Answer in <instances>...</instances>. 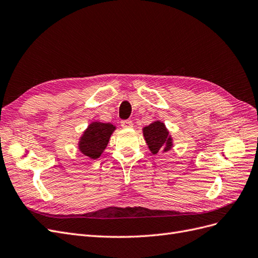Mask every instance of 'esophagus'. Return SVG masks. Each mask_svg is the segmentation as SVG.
Wrapping results in <instances>:
<instances>
[{
	"label": "esophagus",
	"instance_id": "obj_1",
	"mask_svg": "<svg viewBox=\"0 0 258 258\" xmlns=\"http://www.w3.org/2000/svg\"><path fill=\"white\" fill-rule=\"evenodd\" d=\"M120 124L122 128H131L132 126H134V122H132L130 119H124V120L120 121Z\"/></svg>",
	"mask_w": 258,
	"mask_h": 258
}]
</instances>
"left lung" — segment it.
Masks as SVG:
<instances>
[{
	"label": "left lung",
	"instance_id": "1",
	"mask_svg": "<svg viewBox=\"0 0 258 258\" xmlns=\"http://www.w3.org/2000/svg\"><path fill=\"white\" fill-rule=\"evenodd\" d=\"M143 135L151 152L157 154L161 151H168L172 146V139L165 124L160 121H155L143 129Z\"/></svg>",
	"mask_w": 258,
	"mask_h": 258
}]
</instances>
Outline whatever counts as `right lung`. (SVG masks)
Here are the masks:
<instances>
[{
    "label": "right lung",
    "mask_w": 258,
    "mask_h": 258,
    "mask_svg": "<svg viewBox=\"0 0 258 258\" xmlns=\"http://www.w3.org/2000/svg\"><path fill=\"white\" fill-rule=\"evenodd\" d=\"M115 130L112 123L92 122L80 141V150L89 158L97 159L105 150L108 140Z\"/></svg>",
    "instance_id": "1"
}]
</instances>
